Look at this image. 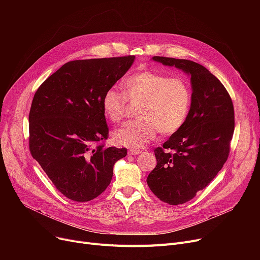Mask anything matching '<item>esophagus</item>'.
I'll use <instances>...</instances> for the list:
<instances>
[{"label": "esophagus", "instance_id": "obj_1", "mask_svg": "<svg viewBox=\"0 0 260 260\" xmlns=\"http://www.w3.org/2000/svg\"><path fill=\"white\" fill-rule=\"evenodd\" d=\"M139 154H141V151H138V149H131V151L128 152L129 156H135V155H139Z\"/></svg>", "mask_w": 260, "mask_h": 260}]
</instances>
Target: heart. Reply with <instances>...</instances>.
Returning a JSON list of instances; mask_svg holds the SVG:
<instances>
[{"mask_svg": "<svg viewBox=\"0 0 260 260\" xmlns=\"http://www.w3.org/2000/svg\"><path fill=\"white\" fill-rule=\"evenodd\" d=\"M123 88L124 94L114 87L103 93L104 117L119 123L125 116L128 102L139 105L136 114L139 120L114 132L116 144L142 148L155 138L157 132L171 136L184 125L192 105V89L185 79L143 68L123 81Z\"/></svg>", "mask_w": 260, "mask_h": 260, "instance_id": "b5f03b06", "label": "heart"}]
</instances>
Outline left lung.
Listing matches in <instances>:
<instances>
[{
    "mask_svg": "<svg viewBox=\"0 0 260 260\" xmlns=\"http://www.w3.org/2000/svg\"><path fill=\"white\" fill-rule=\"evenodd\" d=\"M190 76L192 105L184 125L155 148L156 168L146 182L163 202L177 206L193 199L225 163L233 138L234 106L221 82L189 60L153 57Z\"/></svg>",
    "mask_w": 260,
    "mask_h": 260,
    "instance_id": "8db88e82",
    "label": "left lung"
}]
</instances>
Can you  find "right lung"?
Segmentation results:
<instances>
[{
  "label": "right lung",
  "mask_w": 260,
  "mask_h": 260,
  "mask_svg": "<svg viewBox=\"0 0 260 260\" xmlns=\"http://www.w3.org/2000/svg\"><path fill=\"white\" fill-rule=\"evenodd\" d=\"M134 56L65 63L36 91L29 112V149L61 194L86 202L101 195L125 147H105L102 97L125 75Z\"/></svg>",
  "instance_id": "obj_1"
}]
</instances>
